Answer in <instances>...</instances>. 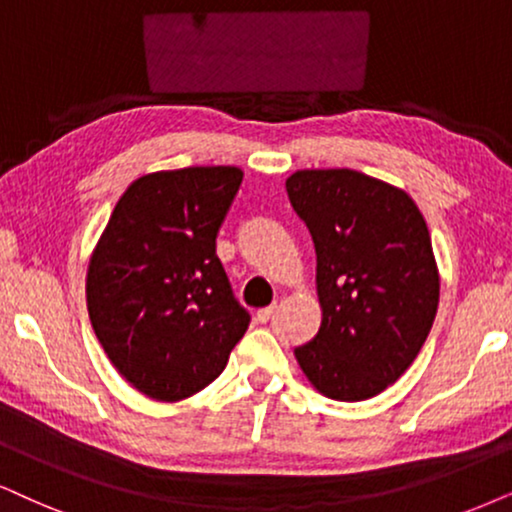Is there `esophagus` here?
<instances>
[{
  "mask_svg": "<svg viewBox=\"0 0 512 512\" xmlns=\"http://www.w3.org/2000/svg\"><path fill=\"white\" fill-rule=\"evenodd\" d=\"M274 312H276V304H271V307H264V309H260V312H257V321L260 323H267L271 316H274Z\"/></svg>",
  "mask_w": 512,
  "mask_h": 512,
  "instance_id": "esophagus-1",
  "label": "esophagus"
}]
</instances>
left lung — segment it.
Wrapping results in <instances>:
<instances>
[{
	"instance_id": "left-lung-1",
	"label": "left lung",
	"mask_w": 512,
	"mask_h": 512,
	"mask_svg": "<svg viewBox=\"0 0 512 512\" xmlns=\"http://www.w3.org/2000/svg\"><path fill=\"white\" fill-rule=\"evenodd\" d=\"M290 205L316 250L321 328L295 349L323 397L364 401L404 375L428 340L439 269L425 217L406 191L357 170H297Z\"/></svg>"
}]
</instances>
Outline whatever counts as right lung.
<instances>
[{
  "label": "right lung",
  "mask_w": 512,
  "mask_h": 512,
  "mask_svg": "<svg viewBox=\"0 0 512 512\" xmlns=\"http://www.w3.org/2000/svg\"><path fill=\"white\" fill-rule=\"evenodd\" d=\"M243 172L184 167L134 179L89 257L87 309L103 352L155 401L208 387L248 331L217 257Z\"/></svg>",
  "instance_id": "1"
}]
</instances>
